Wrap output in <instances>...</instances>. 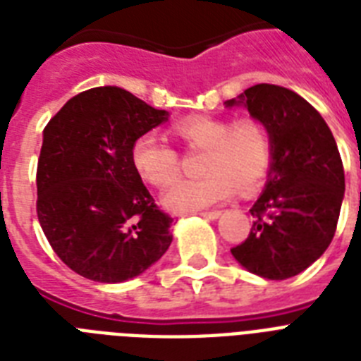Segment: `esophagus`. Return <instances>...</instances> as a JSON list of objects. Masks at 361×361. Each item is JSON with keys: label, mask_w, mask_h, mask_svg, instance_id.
<instances>
[{"label": "esophagus", "mask_w": 361, "mask_h": 361, "mask_svg": "<svg viewBox=\"0 0 361 361\" xmlns=\"http://www.w3.org/2000/svg\"><path fill=\"white\" fill-rule=\"evenodd\" d=\"M200 217H204V219H217L221 215L219 209H209V212H200Z\"/></svg>", "instance_id": "1"}]
</instances>
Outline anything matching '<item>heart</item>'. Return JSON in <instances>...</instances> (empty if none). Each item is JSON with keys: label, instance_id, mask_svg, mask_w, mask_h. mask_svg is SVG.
Returning a JSON list of instances; mask_svg holds the SVG:
<instances>
[{"label": "heart", "instance_id": "b5f03b06", "mask_svg": "<svg viewBox=\"0 0 361 361\" xmlns=\"http://www.w3.org/2000/svg\"><path fill=\"white\" fill-rule=\"evenodd\" d=\"M172 133L191 149H204L197 180H180L164 192V206L189 214L219 204L234 187L251 195L262 185L274 164V138L268 125L252 116L231 121L217 116H187L172 125ZM130 163L142 180L166 187L180 174V155L155 135L138 136L130 147Z\"/></svg>", "mask_w": 361, "mask_h": 361}]
</instances>
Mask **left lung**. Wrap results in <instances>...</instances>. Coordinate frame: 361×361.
I'll list each match as a JSON object with an SVG mask.
<instances>
[{
	"mask_svg": "<svg viewBox=\"0 0 361 361\" xmlns=\"http://www.w3.org/2000/svg\"><path fill=\"white\" fill-rule=\"evenodd\" d=\"M268 125L274 164L266 189L249 209V236L231 252L251 274L283 281L309 268L334 240L345 170L336 138L303 97L275 84L247 87L240 101ZM236 104L234 99L226 106Z\"/></svg>",
	"mask_w": 361,
	"mask_h": 361,
	"instance_id": "8db88e82",
	"label": "left lung"
}]
</instances>
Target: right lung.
Returning a JSON list of instances; mask_svg holds the SVG:
<instances>
[{"mask_svg":"<svg viewBox=\"0 0 361 361\" xmlns=\"http://www.w3.org/2000/svg\"><path fill=\"white\" fill-rule=\"evenodd\" d=\"M166 112L121 87H92L44 127L37 163V217L54 252L99 283L140 275L172 243V217L159 209L130 163L138 136Z\"/></svg>","mask_w":361,"mask_h":361,"instance_id":"1","label":"right lung"}]
</instances>
